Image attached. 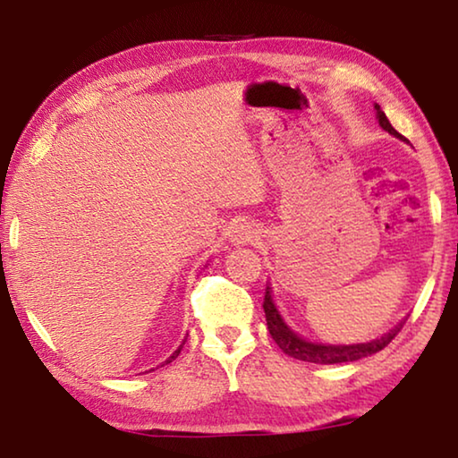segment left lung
<instances>
[{"instance_id":"8db88e82","label":"left lung","mask_w":458,"mask_h":458,"mask_svg":"<svg viewBox=\"0 0 458 458\" xmlns=\"http://www.w3.org/2000/svg\"><path fill=\"white\" fill-rule=\"evenodd\" d=\"M376 111H377V121L382 129H386L387 133L398 137V139H404L402 137L396 129L390 125V121L384 114L382 108L379 105H376ZM265 315H267V327L270 331V335H273L275 344L281 347V350L291 355L294 360H301V361H309V363H344V361H358L361 358H368L371 353H377L382 352L384 347L390 344V341L398 335L400 327L392 329L387 335H384L382 339H376L371 341V344H360V345H321V344H311V341H305L301 339L299 335H294V333L286 327L283 317L278 315L276 307L273 303V297H270V289H267L265 294Z\"/></svg>"}]
</instances>
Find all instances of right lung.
Here are the masks:
<instances>
[{"instance_id": "add662e5", "label": "right lung", "mask_w": 458, "mask_h": 458, "mask_svg": "<svg viewBox=\"0 0 458 458\" xmlns=\"http://www.w3.org/2000/svg\"><path fill=\"white\" fill-rule=\"evenodd\" d=\"M183 344H185V341H183ZM183 344H182V345H180V347H177V352H175V353H174V355H172V358H169V360H167V361H165V363H172V361H174V360H175V358H177V355H180V352H182V347H183Z\"/></svg>"}]
</instances>
